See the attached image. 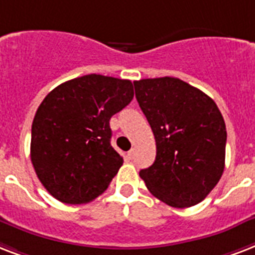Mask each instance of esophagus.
<instances>
[{"label": "esophagus", "instance_id": "34e87169", "mask_svg": "<svg viewBox=\"0 0 255 255\" xmlns=\"http://www.w3.org/2000/svg\"><path fill=\"white\" fill-rule=\"evenodd\" d=\"M134 155H135V150L131 149V150H130V151H129V153H128V157H129L130 159H133V158H134Z\"/></svg>", "mask_w": 255, "mask_h": 255}]
</instances>
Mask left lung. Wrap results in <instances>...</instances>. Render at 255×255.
<instances>
[{
    "instance_id": "left-lung-1",
    "label": "left lung",
    "mask_w": 255,
    "mask_h": 255,
    "mask_svg": "<svg viewBox=\"0 0 255 255\" xmlns=\"http://www.w3.org/2000/svg\"><path fill=\"white\" fill-rule=\"evenodd\" d=\"M153 130L155 161L139 171L151 194L173 208L206 198L225 169L226 126L216 102L174 77L134 81Z\"/></svg>"
}]
</instances>
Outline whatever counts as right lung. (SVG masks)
<instances>
[{
	"instance_id": "obj_1",
	"label": "right lung",
	"mask_w": 255,
	"mask_h": 255,
	"mask_svg": "<svg viewBox=\"0 0 255 255\" xmlns=\"http://www.w3.org/2000/svg\"><path fill=\"white\" fill-rule=\"evenodd\" d=\"M133 97L131 81L88 74L43 98L31 125L30 158L54 198L81 205L108 189L124 163L110 143V118Z\"/></svg>"
}]
</instances>
